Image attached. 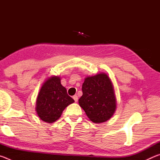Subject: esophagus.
<instances>
[{"label":"esophagus","mask_w":160,"mask_h":160,"mask_svg":"<svg viewBox=\"0 0 160 160\" xmlns=\"http://www.w3.org/2000/svg\"><path fill=\"white\" fill-rule=\"evenodd\" d=\"M72 98H73V99L75 100V102H78V96H77V95H74L73 97H72Z\"/></svg>","instance_id":"34e87169"}]
</instances>
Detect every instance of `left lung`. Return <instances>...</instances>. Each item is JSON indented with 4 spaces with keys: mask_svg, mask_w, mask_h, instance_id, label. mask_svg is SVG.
Returning a JSON list of instances; mask_svg holds the SVG:
<instances>
[{
    "mask_svg": "<svg viewBox=\"0 0 160 160\" xmlns=\"http://www.w3.org/2000/svg\"><path fill=\"white\" fill-rule=\"evenodd\" d=\"M78 103L91 121L102 123L112 117L116 109V97L109 75L100 72L86 77Z\"/></svg>",
    "mask_w": 160,
    "mask_h": 160,
    "instance_id": "obj_1",
    "label": "left lung"
}]
</instances>
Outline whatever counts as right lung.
<instances>
[{"instance_id": "add662e5", "label": "right lung", "mask_w": 160, "mask_h": 160, "mask_svg": "<svg viewBox=\"0 0 160 160\" xmlns=\"http://www.w3.org/2000/svg\"><path fill=\"white\" fill-rule=\"evenodd\" d=\"M75 101L61 83V77H48L42 84L36 101L37 113L44 122L52 123L61 117L63 110Z\"/></svg>"}]
</instances>
